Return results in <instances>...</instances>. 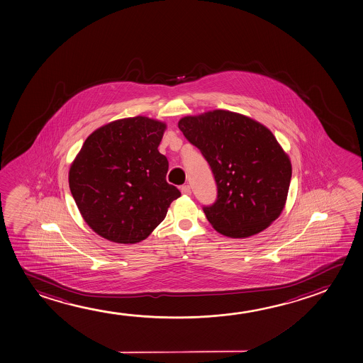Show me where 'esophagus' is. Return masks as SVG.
<instances>
[{
	"mask_svg": "<svg viewBox=\"0 0 363 363\" xmlns=\"http://www.w3.org/2000/svg\"><path fill=\"white\" fill-rule=\"evenodd\" d=\"M181 192L184 195H191V187H189V184H184V186L181 187Z\"/></svg>",
	"mask_w": 363,
	"mask_h": 363,
	"instance_id": "34e87169",
	"label": "esophagus"
}]
</instances>
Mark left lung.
Listing matches in <instances>:
<instances>
[{
	"label": "left lung",
	"instance_id": "obj_1",
	"mask_svg": "<svg viewBox=\"0 0 363 363\" xmlns=\"http://www.w3.org/2000/svg\"><path fill=\"white\" fill-rule=\"evenodd\" d=\"M179 128L200 150L215 176L217 200L203 212L216 231L245 238L279 218L292 166L267 127L247 116L215 110L186 116Z\"/></svg>",
	"mask_w": 363,
	"mask_h": 363
}]
</instances>
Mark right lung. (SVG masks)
<instances>
[{
  "label": "right lung",
  "instance_id": "1",
  "mask_svg": "<svg viewBox=\"0 0 363 363\" xmlns=\"http://www.w3.org/2000/svg\"><path fill=\"white\" fill-rule=\"evenodd\" d=\"M166 123L137 116L92 132L69 167V184L84 221L116 243L147 238L181 192L167 184L158 152Z\"/></svg>",
  "mask_w": 363,
  "mask_h": 363
}]
</instances>
